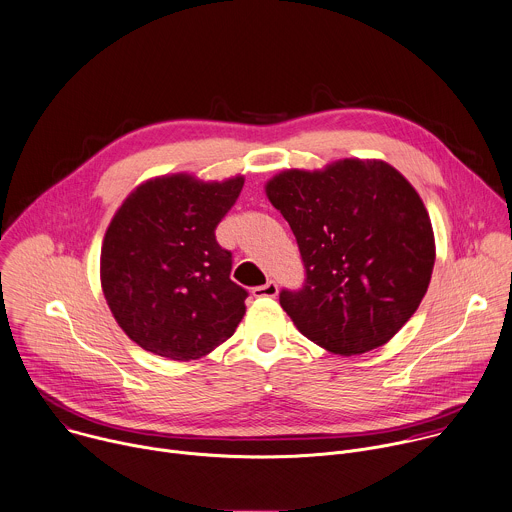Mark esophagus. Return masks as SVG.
Masks as SVG:
<instances>
[{
  "instance_id": "1",
  "label": "esophagus",
  "mask_w": 512,
  "mask_h": 512,
  "mask_svg": "<svg viewBox=\"0 0 512 512\" xmlns=\"http://www.w3.org/2000/svg\"><path fill=\"white\" fill-rule=\"evenodd\" d=\"M252 294H254V296H258V298H264V296L272 298V296H276V294H278V284H276L274 280H268L266 284L252 288Z\"/></svg>"
}]
</instances>
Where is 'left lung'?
Segmentation results:
<instances>
[{
    "mask_svg": "<svg viewBox=\"0 0 512 512\" xmlns=\"http://www.w3.org/2000/svg\"><path fill=\"white\" fill-rule=\"evenodd\" d=\"M306 270L280 306L296 329L337 355L385 345L430 286L436 244L422 197L377 159H341L319 171L288 169L266 183Z\"/></svg>",
    "mask_w": 512,
    "mask_h": 512,
    "instance_id": "1",
    "label": "left lung"
}]
</instances>
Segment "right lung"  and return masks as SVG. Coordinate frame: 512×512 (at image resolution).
<instances>
[{
    "mask_svg": "<svg viewBox=\"0 0 512 512\" xmlns=\"http://www.w3.org/2000/svg\"><path fill=\"white\" fill-rule=\"evenodd\" d=\"M244 177L201 181L187 173L141 183L111 220L100 284L131 341L173 361L201 359L228 341L248 292L232 282V252L216 228Z\"/></svg>",
    "mask_w": 512,
    "mask_h": 512,
    "instance_id": "right-lung-1",
    "label": "right lung"
}]
</instances>
